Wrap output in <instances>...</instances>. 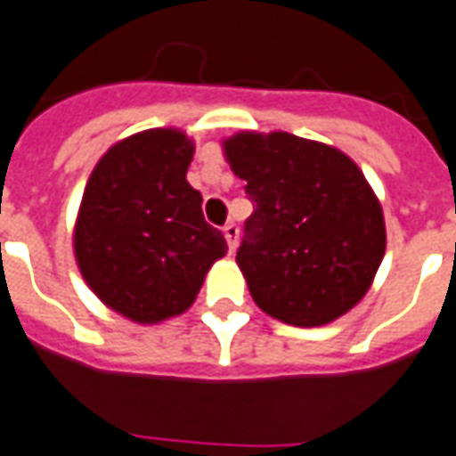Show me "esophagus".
Masks as SVG:
<instances>
[{"mask_svg":"<svg viewBox=\"0 0 456 456\" xmlns=\"http://www.w3.org/2000/svg\"><path fill=\"white\" fill-rule=\"evenodd\" d=\"M224 235H225V240H228V250L235 252V248H238V238H240V228H238L235 224H225Z\"/></svg>","mask_w":456,"mask_h":456,"instance_id":"34e87169","label":"esophagus"}]
</instances>
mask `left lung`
<instances>
[{"label": "left lung", "instance_id": "obj_1", "mask_svg": "<svg viewBox=\"0 0 456 456\" xmlns=\"http://www.w3.org/2000/svg\"><path fill=\"white\" fill-rule=\"evenodd\" d=\"M224 155L255 211L235 262L262 311L298 328L360 304L387 252V224L357 162L287 131H240Z\"/></svg>", "mask_w": 456, "mask_h": 456}]
</instances>
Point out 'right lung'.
Returning a JSON list of instances; mask_svg holds the SVG:
<instances>
[{
    "label": "right lung",
    "mask_w": 456,
    "mask_h": 456,
    "mask_svg": "<svg viewBox=\"0 0 456 456\" xmlns=\"http://www.w3.org/2000/svg\"><path fill=\"white\" fill-rule=\"evenodd\" d=\"M194 141L179 128H148L99 158L82 194L72 248L96 298L133 323L155 325L196 301L228 245L201 214L187 182Z\"/></svg>",
    "instance_id": "1"
}]
</instances>
